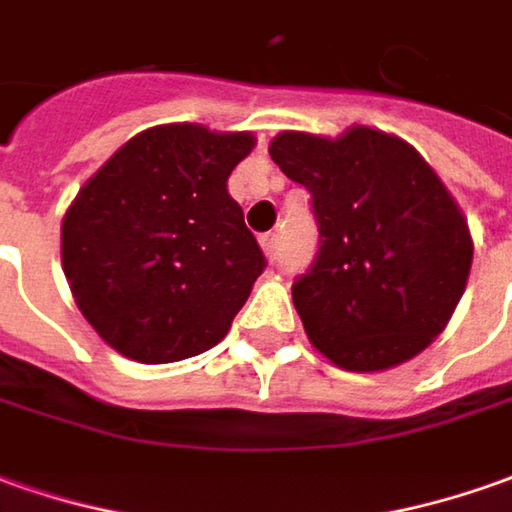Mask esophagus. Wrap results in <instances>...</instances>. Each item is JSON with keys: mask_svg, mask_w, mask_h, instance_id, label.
<instances>
[{"mask_svg": "<svg viewBox=\"0 0 512 512\" xmlns=\"http://www.w3.org/2000/svg\"><path fill=\"white\" fill-rule=\"evenodd\" d=\"M260 246H263V252L269 257V263H277V255H280V235H277V232L263 235V238H260Z\"/></svg>", "mask_w": 512, "mask_h": 512, "instance_id": "obj_1", "label": "esophagus"}]
</instances>
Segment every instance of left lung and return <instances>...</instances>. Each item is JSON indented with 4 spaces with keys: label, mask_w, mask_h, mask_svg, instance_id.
<instances>
[{
    "label": "left lung",
    "mask_w": 512,
    "mask_h": 512,
    "mask_svg": "<svg viewBox=\"0 0 512 512\" xmlns=\"http://www.w3.org/2000/svg\"><path fill=\"white\" fill-rule=\"evenodd\" d=\"M269 154L311 193L319 227L316 260L291 285L311 344L350 373L426 350L474 260L468 221L429 162L367 125L336 139L283 131Z\"/></svg>",
    "instance_id": "1"
}]
</instances>
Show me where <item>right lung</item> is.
Segmentation results:
<instances>
[{
	"mask_svg": "<svg viewBox=\"0 0 512 512\" xmlns=\"http://www.w3.org/2000/svg\"><path fill=\"white\" fill-rule=\"evenodd\" d=\"M255 137L156 125L125 142L66 210L61 260L86 322L125 358L170 364L227 336L266 269L229 173Z\"/></svg>",
	"mask_w": 512,
	"mask_h": 512,
	"instance_id": "right-lung-1",
	"label": "right lung"
}]
</instances>
